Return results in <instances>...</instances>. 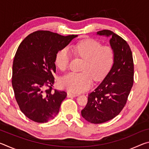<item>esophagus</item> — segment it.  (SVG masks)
Segmentation results:
<instances>
[{"mask_svg":"<svg viewBox=\"0 0 149 149\" xmlns=\"http://www.w3.org/2000/svg\"><path fill=\"white\" fill-rule=\"evenodd\" d=\"M78 96L77 94H74V93H68V97H75Z\"/></svg>","mask_w":149,"mask_h":149,"instance_id":"1","label":"esophagus"}]
</instances>
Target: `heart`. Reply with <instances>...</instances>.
<instances>
[{
    "mask_svg": "<svg viewBox=\"0 0 149 149\" xmlns=\"http://www.w3.org/2000/svg\"><path fill=\"white\" fill-rule=\"evenodd\" d=\"M71 50L84 60L81 68L83 72H72L62 78L63 87L72 93H79L87 89L95 81L102 80L112 68L115 60V51L110 46L102 45L93 39H87L70 47ZM71 54L68 47L57 52L55 64L64 71L68 67Z\"/></svg>",
    "mask_w": 149,
    "mask_h": 149,
    "instance_id": "b5f03b06",
    "label": "heart"
}]
</instances>
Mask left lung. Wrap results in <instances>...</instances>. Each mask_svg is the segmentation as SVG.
Wrapping results in <instances>:
<instances>
[{"instance_id": "left-lung-1", "label": "left lung", "mask_w": 149, "mask_h": 149, "mask_svg": "<svg viewBox=\"0 0 149 149\" xmlns=\"http://www.w3.org/2000/svg\"><path fill=\"white\" fill-rule=\"evenodd\" d=\"M97 34L110 37L116 56L112 68L88 95L86 107L81 110L82 116L92 123L106 122L120 114L127 102L134 75L132 52L127 42L110 30H102Z\"/></svg>"}]
</instances>
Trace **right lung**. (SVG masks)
<instances>
[{
	"instance_id": "obj_1",
	"label": "right lung",
	"mask_w": 149,
	"mask_h": 149,
	"mask_svg": "<svg viewBox=\"0 0 149 149\" xmlns=\"http://www.w3.org/2000/svg\"><path fill=\"white\" fill-rule=\"evenodd\" d=\"M77 36L39 30L19 45L12 65V84L19 109L29 119L45 123L58 114L67 93L52 88L55 56Z\"/></svg>"
}]
</instances>
